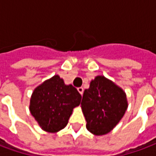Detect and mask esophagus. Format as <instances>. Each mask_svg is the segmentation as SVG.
I'll use <instances>...</instances> for the list:
<instances>
[{"instance_id":"1","label":"esophagus","mask_w":156,"mask_h":156,"mask_svg":"<svg viewBox=\"0 0 156 156\" xmlns=\"http://www.w3.org/2000/svg\"><path fill=\"white\" fill-rule=\"evenodd\" d=\"M78 91L80 94L83 95V88H82V87H79V88H78Z\"/></svg>"}]
</instances>
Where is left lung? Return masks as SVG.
Instances as JSON below:
<instances>
[{"label":"left lung","mask_w":156,"mask_h":156,"mask_svg":"<svg viewBox=\"0 0 156 156\" xmlns=\"http://www.w3.org/2000/svg\"><path fill=\"white\" fill-rule=\"evenodd\" d=\"M81 108L87 129L94 135H105L117 125L127 110L126 94L114 82L98 75L83 92Z\"/></svg>","instance_id":"1"}]
</instances>
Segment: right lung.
I'll use <instances>...</instances> for the list:
<instances>
[{
  "label": "right lung",
  "mask_w": 156,
  "mask_h": 156,
  "mask_svg": "<svg viewBox=\"0 0 156 156\" xmlns=\"http://www.w3.org/2000/svg\"><path fill=\"white\" fill-rule=\"evenodd\" d=\"M81 98L73 85L65 84L62 78L54 75L32 92L29 109L41 129L57 133L66 127Z\"/></svg>",
  "instance_id": "obj_1"
}]
</instances>
